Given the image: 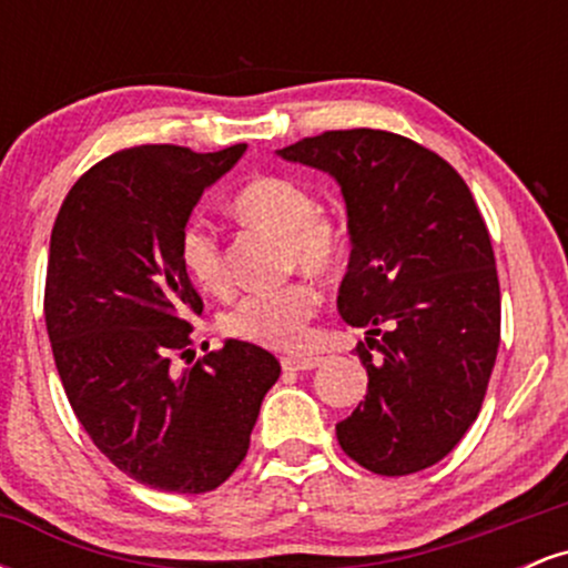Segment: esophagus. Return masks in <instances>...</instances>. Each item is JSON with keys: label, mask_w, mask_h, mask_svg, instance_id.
<instances>
[{"label": "esophagus", "mask_w": 568, "mask_h": 568, "mask_svg": "<svg viewBox=\"0 0 568 568\" xmlns=\"http://www.w3.org/2000/svg\"><path fill=\"white\" fill-rule=\"evenodd\" d=\"M280 366H283V371H312V368L321 366V357L285 355V357H280Z\"/></svg>", "instance_id": "obj_1"}]
</instances>
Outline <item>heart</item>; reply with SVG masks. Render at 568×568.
I'll return each mask as SVG.
<instances>
[{
	"label": "heart",
	"mask_w": 568,
	"mask_h": 568,
	"mask_svg": "<svg viewBox=\"0 0 568 568\" xmlns=\"http://www.w3.org/2000/svg\"><path fill=\"white\" fill-rule=\"evenodd\" d=\"M232 213L253 226L280 234L283 270L328 277L342 266L347 237L334 216L317 207L304 184L288 175H258L232 197ZM179 262L202 293H226L224 251L205 226L189 224L179 237ZM321 296L306 280H291L277 288L251 291L221 315V331L240 342L266 349H296L306 338V325L317 312Z\"/></svg>",
	"instance_id": "heart-1"
}]
</instances>
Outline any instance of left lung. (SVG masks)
Instances as JSON below:
<instances>
[{
    "mask_svg": "<svg viewBox=\"0 0 568 568\" xmlns=\"http://www.w3.org/2000/svg\"><path fill=\"white\" fill-rule=\"evenodd\" d=\"M334 175L352 240L338 315L368 393L336 425L338 446L376 475L440 462L478 419L499 349V277L486 221L462 175L387 130H328L280 149Z\"/></svg>",
    "mask_w": 568,
    "mask_h": 568,
    "instance_id": "8db88e82",
    "label": "left lung"
}]
</instances>
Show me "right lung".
<instances>
[{"instance_id":"1","label":"right lung","mask_w":568,"mask_h":568,"mask_svg":"<svg viewBox=\"0 0 568 568\" xmlns=\"http://www.w3.org/2000/svg\"><path fill=\"white\" fill-rule=\"evenodd\" d=\"M243 154L245 143L122 149L71 186L50 234L44 323L71 408L98 452L160 491L224 484L280 376L272 352L237 338L175 363L192 355L189 317L202 312L179 237Z\"/></svg>"}]
</instances>
